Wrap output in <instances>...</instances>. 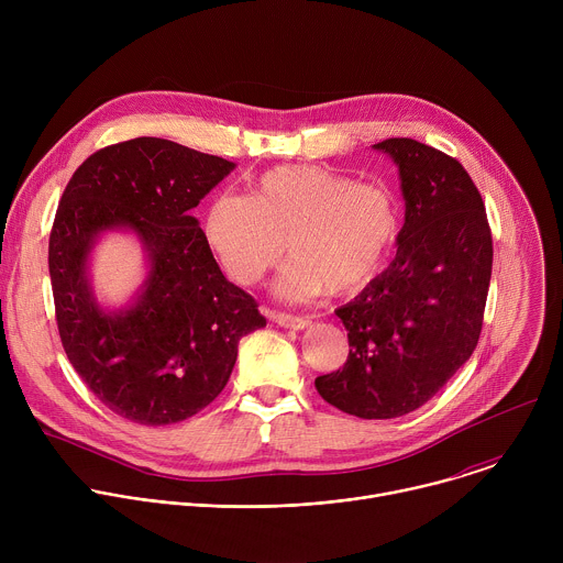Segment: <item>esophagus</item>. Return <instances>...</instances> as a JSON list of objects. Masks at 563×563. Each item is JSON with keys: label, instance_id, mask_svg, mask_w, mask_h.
Returning a JSON list of instances; mask_svg holds the SVG:
<instances>
[{"label": "esophagus", "instance_id": "esophagus-1", "mask_svg": "<svg viewBox=\"0 0 563 563\" xmlns=\"http://www.w3.org/2000/svg\"><path fill=\"white\" fill-rule=\"evenodd\" d=\"M272 320H276L280 328H289V330H305L309 325L307 318L294 316V313H285V311H274Z\"/></svg>", "mask_w": 563, "mask_h": 563}]
</instances>
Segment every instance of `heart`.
<instances>
[{
  "mask_svg": "<svg viewBox=\"0 0 563 563\" xmlns=\"http://www.w3.org/2000/svg\"><path fill=\"white\" fill-rule=\"evenodd\" d=\"M400 231L394 191L320 165L261 174L250 196H218L205 220L207 243L240 285L258 283L294 258L278 289L287 298L352 296L385 269Z\"/></svg>",
  "mask_w": 563,
  "mask_h": 563,
  "instance_id": "1",
  "label": "heart"
}]
</instances>
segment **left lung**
Listing matches in <instances>:
<instances>
[{"label":"left lung","mask_w":563,"mask_h":563,"mask_svg":"<svg viewBox=\"0 0 563 563\" xmlns=\"http://www.w3.org/2000/svg\"><path fill=\"white\" fill-rule=\"evenodd\" d=\"M387 153L406 198L391 265L336 309L350 341L343 369L316 389L358 419L415 412L472 356L493 274L484 200L459 159L412 137L374 144Z\"/></svg>","instance_id":"8db88e82"}]
</instances>
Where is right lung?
<instances>
[{
    "instance_id": "obj_1",
    "label": "right lung",
    "mask_w": 563,
    "mask_h": 563,
    "mask_svg": "<svg viewBox=\"0 0 563 563\" xmlns=\"http://www.w3.org/2000/svg\"><path fill=\"white\" fill-rule=\"evenodd\" d=\"M224 157L163 137L89 155L68 180L48 240L64 352L98 400L140 426H169L224 389L245 334L267 325L258 302L220 272L189 209L233 169ZM131 228L150 276L124 310L104 312L86 276L95 238Z\"/></svg>"
}]
</instances>
